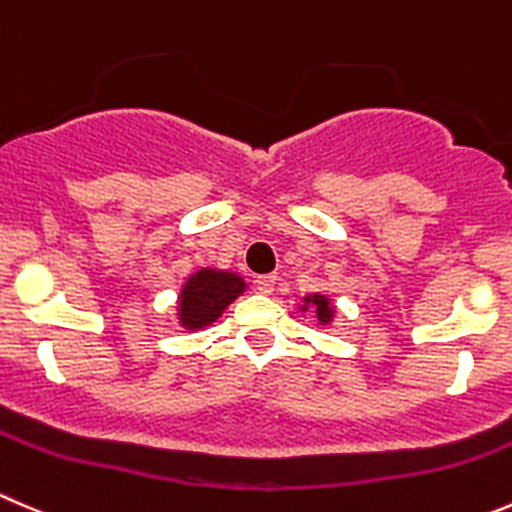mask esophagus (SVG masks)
Returning a JSON list of instances; mask_svg holds the SVG:
<instances>
[{"mask_svg":"<svg viewBox=\"0 0 512 512\" xmlns=\"http://www.w3.org/2000/svg\"><path fill=\"white\" fill-rule=\"evenodd\" d=\"M255 285H257V290L265 292V295H270V292L275 290V275H262V277H257Z\"/></svg>","mask_w":512,"mask_h":512,"instance_id":"34e87169","label":"esophagus"}]
</instances>
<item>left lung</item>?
Masks as SVG:
<instances>
[{
	"label": "left lung",
	"instance_id": "1",
	"mask_svg": "<svg viewBox=\"0 0 512 512\" xmlns=\"http://www.w3.org/2000/svg\"><path fill=\"white\" fill-rule=\"evenodd\" d=\"M297 312H302V315L310 312L320 327H330V322L337 317L335 302L327 295H322V292H307V295L302 297V305L297 307Z\"/></svg>",
	"mask_w": 512,
	"mask_h": 512
}]
</instances>
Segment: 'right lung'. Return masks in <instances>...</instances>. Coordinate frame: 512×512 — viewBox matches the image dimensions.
<instances>
[{
	"instance_id": "1",
	"label": "right lung",
	"mask_w": 512,
	"mask_h": 512,
	"mask_svg": "<svg viewBox=\"0 0 512 512\" xmlns=\"http://www.w3.org/2000/svg\"><path fill=\"white\" fill-rule=\"evenodd\" d=\"M247 282L240 272L217 270V267H200L182 282L177 295L175 317L187 332L205 330L215 325L222 312L247 292Z\"/></svg>"
}]
</instances>
